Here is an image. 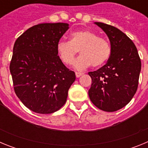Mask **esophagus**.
Wrapping results in <instances>:
<instances>
[{
	"label": "esophagus",
	"instance_id": "1",
	"mask_svg": "<svg viewBox=\"0 0 148 148\" xmlns=\"http://www.w3.org/2000/svg\"><path fill=\"white\" fill-rule=\"evenodd\" d=\"M83 74H84L83 73H80V72H75V76H76L77 78H79V77L82 76Z\"/></svg>",
	"mask_w": 148,
	"mask_h": 148
}]
</instances>
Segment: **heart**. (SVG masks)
<instances>
[{"instance_id":"1","label":"heart","mask_w":148,"mask_h":148,"mask_svg":"<svg viewBox=\"0 0 148 148\" xmlns=\"http://www.w3.org/2000/svg\"><path fill=\"white\" fill-rule=\"evenodd\" d=\"M79 50L82 55L74 64L78 70H85L91 65L94 67L101 66L108 61L111 54L108 40L88 29L72 32L70 41L61 40L57 44L58 56L66 65L73 64Z\"/></svg>"}]
</instances>
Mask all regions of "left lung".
I'll return each mask as SVG.
<instances>
[{
	"label": "left lung",
	"instance_id": "left-lung-1",
	"mask_svg": "<svg viewBox=\"0 0 148 148\" xmlns=\"http://www.w3.org/2000/svg\"><path fill=\"white\" fill-rule=\"evenodd\" d=\"M95 23L109 38L111 54L104 66L88 73L92 78L89 97L99 109L114 112L126 106L135 95L142 63L135 44L124 32L106 23Z\"/></svg>",
	"mask_w": 148,
	"mask_h": 148
}]
</instances>
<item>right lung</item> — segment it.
Masks as SVG:
<instances>
[{
  "instance_id": "1",
  "label": "right lung",
  "mask_w": 148,
  "mask_h": 148,
  "mask_svg": "<svg viewBox=\"0 0 148 148\" xmlns=\"http://www.w3.org/2000/svg\"><path fill=\"white\" fill-rule=\"evenodd\" d=\"M65 23H40L15 40L10 64L15 94L30 110L49 114L62 108L75 74L62 63L57 44Z\"/></svg>"
}]
</instances>
